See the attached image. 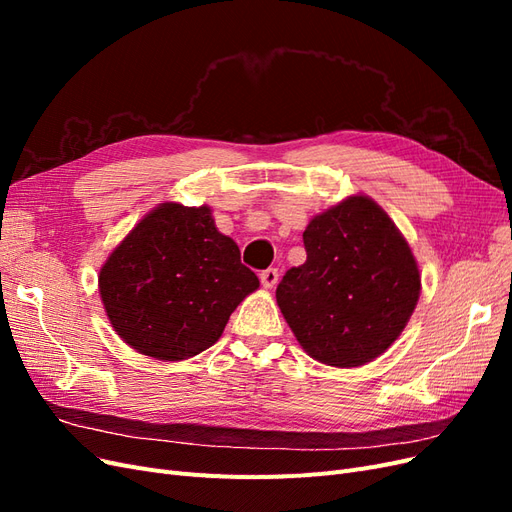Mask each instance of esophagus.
<instances>
[{"mask_svg":"<svg viewBox=\"0 0 512 512\" xmlns=\"http://www.w3.org/2000/svg\"><path fill=\"white\" fill-rule=\"evenodd\" d=\"M277 280H280V273H277V269H273V267L260 273V284L265 288H273L277 284Z\"/></svg>","mask_w":512,"mask_h":512,"instance_id":"esophagus-1","label":"esophagus"}]
</instances>
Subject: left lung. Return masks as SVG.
I'll return each mask as SVG.
<instances>
[{
    "mask_svg": "<svg viewBox=\"0 0 512 512\" xmlns=\"http://www.w3.org/2000/svg\"><path fill=\"white\" fill-rule=\"evenodd\" d=\"M307 260L275 290L277 305L312 359L359 367L389 350L421 294L408 241L369 196H348L309 220Z\"/></svg>",
    "mask_w": 512,
    "mask_h": 512,
    "instance_id": "1",
    "label": "left lung"
}]
</instances>
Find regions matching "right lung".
<instances>
[{"label": "right lung", "instance_id": "1", "mask_svg": "<svg viewBox=\"0 0 512 512\" xmlns=\"http://www.w3.org/2000/svg\"><path fill=\"white\" fill-rule=\"evenodd\" d=\"M98 286L123 342L151 359L183 361L218 342L260 282L215 228L211 207L162 203L106 258Z\"/></svg>", "mask_w": 512, "mask_h": 512}]
</instances>
